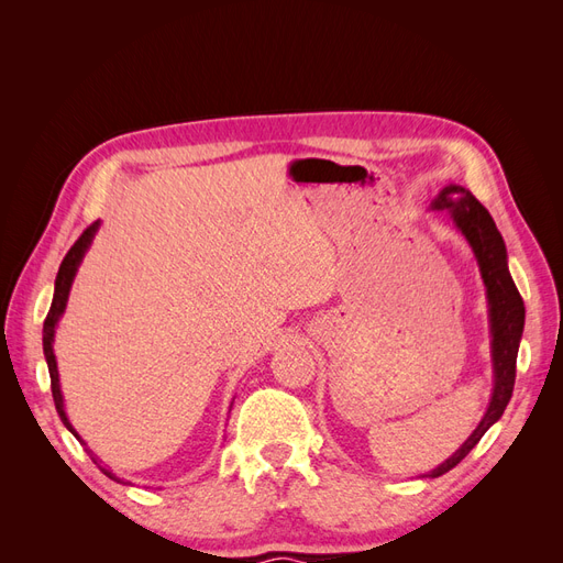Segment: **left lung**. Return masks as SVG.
I'll use <instances>...</instances> for the list:
<instances>
[{
	"label": "left lung",
	"mask_w": 563,
	"mask_h": 563,
	"mask_svg": "<svg viewBox=\"0 0 563 563\" xmlns=\"http://www.w3.org/2000/svg\"><path fill=\"white\" fill-rule=\"evenodd\" d=\"M430 211L446 213L453 220L455 230L465 236L476 258V265H479L482 279L486 286L493 362V391L486 413L482 422L476 424V430L465 439L463 446H460L451 457H446L444 463L422 474L430 476V479H437V476L453 470L460 460L479 444V439L486 434L490 424H496L505 413L515 389L517 354L523 333L526 308L515 286V279L509 275L503 234L498 232L496 223H493L490 213L482 207V201L470 190H465V187L449 185L432 199Z\"/></svg>",
	"instance_id": "1"
}]
</instances>
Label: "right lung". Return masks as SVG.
<instances>
[{
  "label": "right lung",
  "instance_id": "right-lung-1",
  "mask_svg": "<svg viewBox=\"0 0 563 563\" xmlns=\"http://www.w3.org/2000/svg\"><path fill=\"white\" fill-rule=\"evenodd\" d=\"M98 228H100V220H96L93 225H89L87 230L81 232V236L75 242V246H73L70 251H67V255L63 258V263H60V267H58V275H56L54 300H51V310H48V314H46V319H44V338H42L46 366H48V376H51V391H54V401H56V411H58V416H60L65 428L70 430V432L79 439V444H84V439L77 434V430L73 428V422L67 420V413H65L63 391H60V378H58V364H56V354H54V340H56V327H58V321H60V317H63V312H65V308H67V298H70V288H73L75 275H77V269H79V265H81V261H84V255H87V251H89V246H91V242H93V236H96ZM230 408H232V406H230ZM84 446H87V444H84ZM87 451H89V449H87ZM89 455H91L93 463H96L100 470H103L106 476H110V479L122 484V479H119L117 474H112V470L100 465V463H103V460H98V457L93 455V451H89Z\"/></svg>",
  "mask_w": 563,
  "mask_h": 563
}]
</instances>
